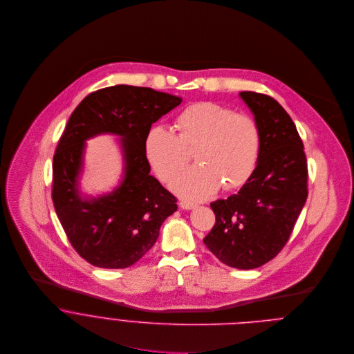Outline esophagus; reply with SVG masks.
I'll use <instances>...</instances> for the list:
<instances>
[{
    "label": "esophagus",
    "mask_w": 354,
    "mask_h": 354,
    "mask_svg": "<svg viewBox=\"0 0 354 354\" xmlns=\"http://www.w3.org/2000/svg\"><path fill=\"white\" fill-rule=\"evenodd\" d=\"M180 207H181L183 209H194L196 205H195L194 203L180 202Z\"/></svg>",
    "instance_id": "obj_1"
}]
</instances>
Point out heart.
Masks as SVG:
<instances>
[{
	"label": "heart",
	"mask_w": 354,
	"mask_h": 354,
	"mask_svg": "<svg viewBox=\"0 0 354 354\" xmlns=\"http://www.w3.org/2000/svg\"><path fill=\"white\" fill-rule=\"evenodd\" d=\"M178 133L153 127L145 139V153L159 180L167 181L196 147L198 165L177 173L170 188L183 199L205 201L218 189H236L252 177L261 152V132L251 115L234 113L215 102H195L176 118Z\"/></svg>",
	"instance_id": "b5f03b06"
}]
</instances>
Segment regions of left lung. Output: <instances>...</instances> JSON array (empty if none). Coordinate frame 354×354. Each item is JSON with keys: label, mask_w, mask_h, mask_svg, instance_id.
<instances>
[{"label": "left lung", "mask_w": 354, "mask_h": 354, "mask_svg": "<svg viewBox=\"0 0 354 354\" xmlns=\"http://www.w3.org/2000/svg\"><path fill=\"white\" fill-rule=\"evenodd\" d=\"M261 132L252 177L239 194L209 205L215 225L203 243L226 266L251 270L274 259L288 243L308 196L304 145L286 110L274 98L241 91Z\"/></svg>", "instance_id": "1"}]
</instances>
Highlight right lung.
<instances>
[{
	"label": "right lung",
	"instance_id": "obj_1",
	"mask_svg": "<svg viewBox=\"0 0 354 354\" xmlns=\"http://www.w3.org/2000/svg\"><path fill=\"white\" fill-rule=\"evenodd\" d=\"M149 87L118 84L91 93L75 109L53 158L51 198L65 234L84 260L101 268H127L155 244L177 199L150 174L145 139L151 125L181 103ZM120 136L124 178L100 198H82L78 174L85 140Z\"/></svg>",
	"mask_w": 354,
	"mask_h": 354
}]
</instances>
